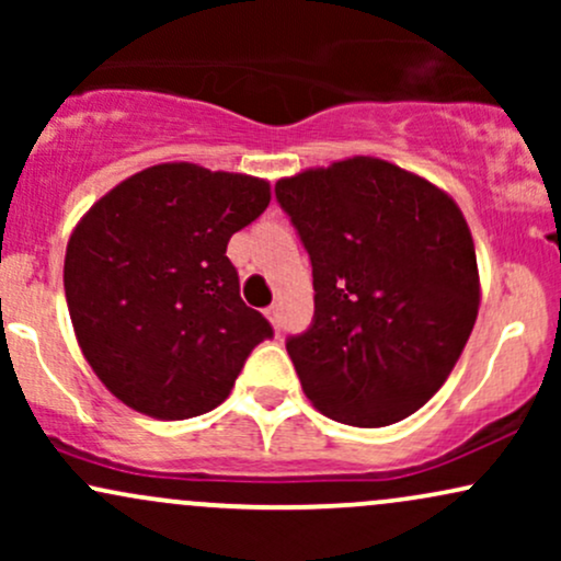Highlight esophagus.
I'll list each match as a JSON object with an SVG mask.
<instances>
[{
    "mask_svg": "<svg viewBox=\"0 0 561 561\" xmlns=\"http://www.w3.org/2000/svg\"><path fill=\"white\" fill-rule=\"evenodd\" d=\"M263 313H266V319L272 321V327H274V330L279 332V327H282V321H279V308H276V306H268L266 311H263Z\"/></svg>",
    "mask_w": 561,
    "mask_h": 561,
    "instance_id": "1",
    "label": "esophagus"
}]
</instances>
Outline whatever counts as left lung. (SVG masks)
Masks as SVG:
<instances>
[{
  "instance_id": "obj_1",
  "label": "left lung",
  "mask_w": 561,
  "mask_h": 561,
  "mask_svg": "<svg viewBox=\"0 0 561 561\" xmlns=\"http://www.w3.org/2000/svg\"><path fill=\"white\" fill-rule=\"evenodd\" d=\"M313 266V324L287 340L302 392L351 427L420 411L459 362L480 311L465 214L440 186L353 156L276 182Z\"/></svg>"
}]
</instances>
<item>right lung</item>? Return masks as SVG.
<instances>
[{
  "mask_svg": "<svg viewBox=\"0 0 561 561\" xmlns=\"http://www.w3.org/2000/svg\"><path fill=\"white\" fill-rule=\"evenodd\" d=\"M272 184L197 163H158L102 195L70 231L62 285L100 382L139 414L190 420L227 401L272 324L240 298L234 231Z\"/></svg>",
  "mask_w": 561,
  "mask_h": 561,
  "instance_id": "1",
  "label": "right lung"
}]
</instances>
